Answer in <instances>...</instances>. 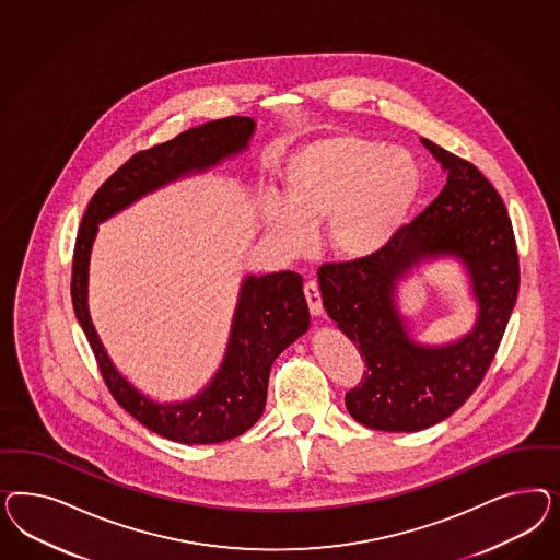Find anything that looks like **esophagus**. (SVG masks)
I'll use <instances>...</instances> for the list:
<instances>
[{"label":"esophagus","mask_w":560,"mask_h":560,"mask_svg":"<svg viewBox=\"0 0 560 560\" xmlns=\"http://www.w3.org/2000/svg\"><path fill=\"white\" fill-rule=\"evenodd\" d=\"M304 293L307 305H310V312L314 316H320L323 314V298H320V288H318V283L314 279L305 281Z\"/></svg>","instance_id":"esophagus-1"}]
</instances>
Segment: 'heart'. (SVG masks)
Returning a JSON list of instances; mask_svg holds the SVG:
<instances>
[{
	"label": "heart",
	"mask_w": 560,
	"mask_h": 560,
	"mask_svg": "<svg viewBox=\"0 0 560 560\" xmlns=\"http://www.w3.org/2000/svg\"><path fill=\"white\" fill-rule=\"evenodd\" d=\"M421 190L412 153L361 136L326 137L289 158L285 203L272 205L267 225L289 246H302L310 228L326 221L340 256L373 255L388 244Z\"/></svg>",
	"instance_id": "obj_1"
}]
</instances>
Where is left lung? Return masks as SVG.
<instances>
[{"mask_svg":"<svg viewBox=\"0 0 560 560\" xmlns=\"http://www.w3.org/2000/svg\"><path fill=\"white\" fill-rule=\"evenodd\" d=\"M421 141L447 172L433 203L377 253L318 269L324 307L368 368L345 396L347 410L357 423L390 433L438 424L470 398L501 345L520 289V256L503 199L475 164ZM438 255L463 260L479 316L464 340L429 348L409 339L393 293L415 264Z\"/></svg>","mask_w":560,"mask_h":560,"instance_id":"obj_1","label":"left lung"}]
</instances>
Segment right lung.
<instances>
[{
    "label": "right lung",
    "instance_id": "obj_1",
    "mask_svg": "<svg viewBox=\"0 0 560 560\" xmlns=\"http://www.w3.org/2000/svg\"><path fill=\"white\" fill-rule=\"evenodd\" d=\"M253 133L255 120L250 117H228L209 120L166 143L137 152L90 199L73 248L71 302L106 388L139 423L178 443L232 440L260 419L272 361L310 326L304 281L293 271L246 277L240 289L228 351L209 386L185 402L160 405L136 390L117 372L94 330L88 312L90 250L98 223L155 188L190 172H205L221 160L244 152Z\"/></svg>",
    "mask_w": 560,
    "mask_h": 560
}]
</instances>
